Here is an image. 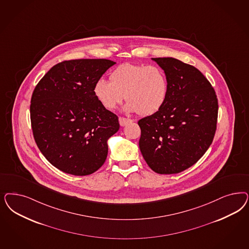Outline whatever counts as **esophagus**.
Here are the masks:
<instances>
[{
  "label": "esophagus",
  "mask_w": 249,
  "mask_h": 249,
  "mask_svg": "<svg viewBox=\"0 0 249 249\" xmlns=\"http://www.w3.org/2000/svg\"><path fill=\"white\" fill-rule=\"evenodd\" d=\"M132 120L131 119H127V118H124V117H119V124L121 126H124L125 124H127L129 123H131Z\"/></svg>",
  "instance_id": "esophagus-1"
}]
</instances>
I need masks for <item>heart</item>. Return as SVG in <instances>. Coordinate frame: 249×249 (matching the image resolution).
I'll return each mask as SVG.
<instances>
[{"instance_id":"1","label":"heart","mask_w":249,"mask_h":249,"mask_svg":"<svg viewBox=\"0 0 249 249\" xmlns=\"http://www.w3.org/2000/svg\"><path fill=\"white\" fill-rule=\"evenodd\" d=\"M169 83L163 70L158 66L125 63L110 75V81L100 79L94 85V94L106 109L112 110L124 99V110L142 116L158 112L168 95Z\"/></svg>"}]
</instances>
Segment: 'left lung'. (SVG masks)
Segmentation results:
<instances>
[{
	"instance_id": "1",
	"label": "left lung",
	"mask_w": 249,
	"mask_h": 249,
	"mask_svg": "<svg viewBox=\"0 0 249 249\" xmlns=\"http://www.w3.org/2000/svg\"><path fill=\"white\" fill-rule=\"evenodd\" d=\"M167 76L165 104L138 121L139 148L149 168L159 174H176L201 159L212 144L218 116V101L203 74L192 65L156 57Z\"/></svg>"
}]
</instances>
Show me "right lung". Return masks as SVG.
<instances>
[{"instance_id":"obj_1","label":"right lung","mask_w":249,"mask_h":249,"mask_svg":"<svg viewBox=\"0 0 249 249\" xmlns=\"http://www.w3.org/2000/svg\"><path fill=\"white\" fill-rule=\"evenodd\" d=\"M115 64L109 59H74L52 67L34 89L30 117L41 153L56 169L89 175L107 158V141L118 117L94 94V85Z\"/></svg>"}]
</instances>
